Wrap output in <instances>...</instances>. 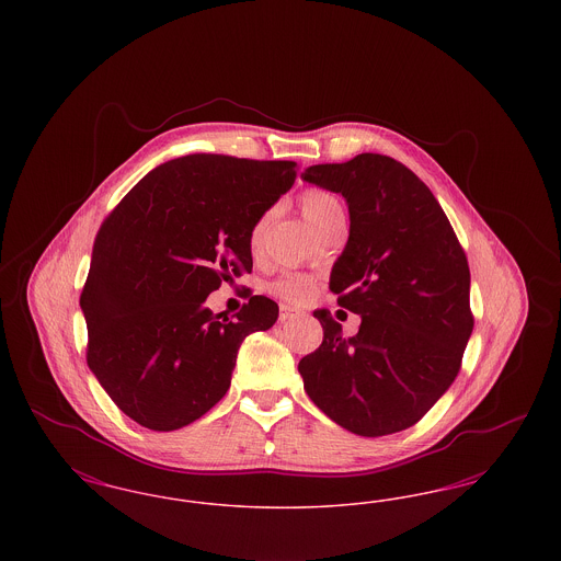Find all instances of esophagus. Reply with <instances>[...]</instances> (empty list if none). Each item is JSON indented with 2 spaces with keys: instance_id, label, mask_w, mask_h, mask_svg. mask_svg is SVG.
<instances>
[{
  "instance_id": "1",
  "label": "esophagus",
  "mask_w": 561,
  "mask_h": 561,
  "mask_svg": "<svg viewBox=\"0 0 561 561\" xmlns=\"http://www.w3.org/2000/svg\"><path fill=\"white\" fill-rule=\"evenodd\" d=\"M300 313L296 311V309H293V307H288V305H282L279 307V321H293L298 318Z\"/></svg>"
}]
</instances>
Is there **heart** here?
Here are the masks:
<instances>
[{
  "label": "heart",
  "mask_w": 561,
  "mask_h": 561,
  "mask_svg": "<svg viewBox=\"0 0 561 561\" xmlns=\"http://www.w3.org/2000/svg\"><path fill=\"white\" fill-rule=\"evenodd\" d=\"M300 210L305 214V218L311 222V227L318 231V236L330 222H334L339 218H345L341 199L334 193L325 191V188H305L300 193ZM267 214L261 216L254 222L252 231H250L252 250H256L261 245L265 227H267ZM313 290H316V282L307 275H284L277 282L271 284V293L279 296L286 302H293V305L307 302Z\"/></svg>",
  "instance_id": "b5f03b06"
}]
</instances>
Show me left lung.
I'll use <instances>...</instances> for the list:
<instances>
[{
    "label": "left lung",
    "instance_id": "8db88e82",
    "mask_svg": "<svg viewBox=\"0 0 561 561\" xmlns=\"http://www.w3.org/2000/svg\"><path fill=\"white\" fill-rule=\"evenodd\" d=\"M307 183L341 193L348 241L330 290L362 316L343 336L330 311L320 348L298 362L305 391L336 425L380 437L416 425L453 385L473 332L465 250L427 185L401 161L359 153L318 163Z\"/></svg>",
    "mask_w": 561,
    "mask_h": 561
}]
</instances>
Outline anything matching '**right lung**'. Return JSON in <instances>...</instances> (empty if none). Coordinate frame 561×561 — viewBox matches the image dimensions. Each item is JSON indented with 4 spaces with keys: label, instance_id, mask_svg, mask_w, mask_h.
I'll return each mask as SVG.
<instances>
[{
    "label": "right lung",
    "instance_id": "add662e5",
    "mask_svg": "<svg viewBox=\"0 0 561 561\" xmlns=\"http://www.w3.org/2000/svg\"><path fill=\"white\" fill-rule=\"evenodd\" d=\"M296 168L210 153L165 161L103 220L80 296L85 359L138 425L176 431L204 416L227 393L243 339L277 321L261 294L236 320L204 300L252 271L250 231Z\"/></svg>",
    "mask_w": 561,
    "mask_h": 561
}]
</instances>
